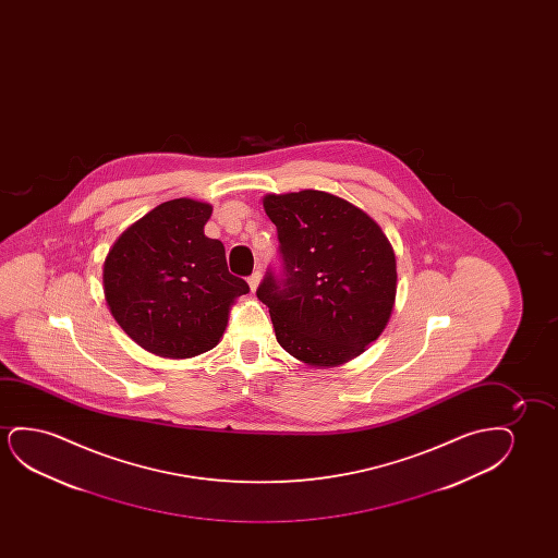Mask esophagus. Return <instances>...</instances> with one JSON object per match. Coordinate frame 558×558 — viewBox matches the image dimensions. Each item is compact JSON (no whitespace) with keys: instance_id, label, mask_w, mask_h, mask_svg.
Returning a JSON list of instances; mask_svg holds the SVG:
<instances>
[{"instance_id":"1","label":"esophagus","mask_w":558,"mask_h":558,"mask_svg":"<svg viewBox=\"0 0 558 558\" xmlns=\"http://www.w3.org/2000/svg\"><path fill=\"white\" fill-rule=\"evenodd\" d=\"M247 283H250V290L257 291V288H259L260 283V272L259 270H255L250 278H247Z\"/></svg>"}]
</instances>
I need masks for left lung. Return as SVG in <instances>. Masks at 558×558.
Masks as SVG:
<instances>
[{
  "mask_svg": "<svg viewBox=\"0 0 558 558\" xmlns=\"http://www.w3.org/2000/svg\"><path fill=\"white\" fill-rule=\"evenodd\" d=\"M286 278L257 290L276 341L306 366H341L387 328L397 299V257L381 227L324 191L267 194Z\"/></svg>",
  "mask_w": 558,
  "mask_h": 558,
  "instance_id": "obj_1",
  "label": "left lung"
}]
</instances>
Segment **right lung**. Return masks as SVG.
Segmentation results:
<instances>
[{"label": "right lung", "mask_w": 558, "mask_h": 558, "mask_svg": "<svg viewBox=\"0 0 558 558\" xmlns=\"http://www.w3.org/2000/svg\"><path fill=\"white\" fill-rule=\"evenodd\" d=\"M211 211L198 199L163 202L123 230L102 265L110 314L138 347L161 359L211 351L234 301L250 291L230 275L225 245L204 234Z\"/></svg>", "instance_id": "add662e5"}]
</instances>
